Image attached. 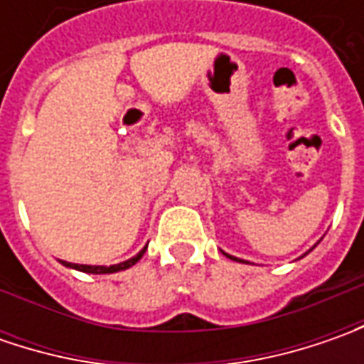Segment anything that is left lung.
Masks as SVG:
<instances>
[{
	"label": "left lung",
	"instance_id": "obj_1",
	"mask_svg": "<svg viewBox=\"0 0 364 364\" xmlns=\"http://www.w3.org/2000/svg\"><path fill=\"white\" fill-rule=\"evenodd\" d=\"M227 257H231V255H227ZM231 259H235V261H241V259H237V257H231Z\"/></svg>",
	"mask_w": 364,
	"mask_h": 364
}]
</instances>
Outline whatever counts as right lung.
Returning <instances> with one entry per match:
<instances>
[{
	"instance_id": "add662e5",
	"label": "right lung",
	"mask_w": 364,
	"mask_h": 364,
	"mask_svg": "<svg viewBox=\"0 0 364 364\" xmlns=\"http://www.w3.org/2000/svg\"><path fill=\"white\" fill-rule=\"evenodd\" d=\"M146 249L147 247H144L135 257L127 259V261H123V263H117V265H111V267H105V265H78V263H68V261H63V263L66 265V267H73V269H78V272H85V273H115L135 265V263L141 259V255L146 253Z\"/></svg>"
}]
</instances>
